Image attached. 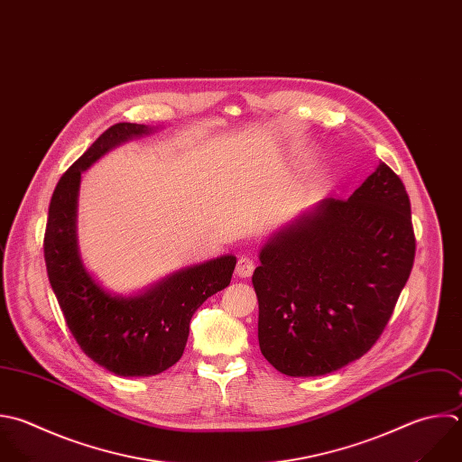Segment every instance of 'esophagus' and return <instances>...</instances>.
<instances>
[{"instance_id": "1", "label": "esophagus", "mask_w": 462, "mask_h": 462, "mask_svg": "<svg viewBox=\"0 0 462 462\" xmlns=\"http://www.w3.org/2000/svg\"><path fill=\"white\" fill-rule=\"evenodd\" d=\"M256 269V262L251 258V256H240L238 258V263H236V274L240 278H249Z\"/></svg>"}]
</instances>
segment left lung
<instances>
[{
    "mask_svg": "<svg viewBox=\"0 0 462 462\" xmlns=\"http://www.w3.org/2000/svg\"><path fill=\"white\" fill-rule=\"evenodd\" d=\"M415 256L410 199L384 164L346 200L325 199L260 251L258 341L282 374H330L383 334Z\"/></svg>",
    "mask_w": 462,
    "mask_h": 462,
    "instance_id": "8db88e82",
    "label": "left lung"
}]
</instances>
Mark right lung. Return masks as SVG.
<instances>
[{"label":"right lung","instance_id":"1","mask_svg":"<svg viewBox=\"0 0 462 462\" xmlns=\"http://www.w3.org/2000/svg\"><path fill=\"white\" fill-rule=\"evenodd\" d=\"M150 132L144 125H114L63 173L43 240L49 280L72 336L97 365L125 377L157 375L173 366L184 352L191 316L229 285L236 265L235 256H220L132 298L108 294L87 273L76 240L81 173L114 146Z\"/></svg>","mask_w":462,"mask_h":462}]
</instances>
